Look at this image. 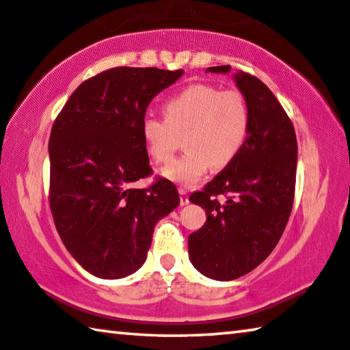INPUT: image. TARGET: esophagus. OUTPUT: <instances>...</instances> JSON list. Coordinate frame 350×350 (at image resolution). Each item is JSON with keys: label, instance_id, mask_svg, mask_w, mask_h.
Segmentation results:
<instances>
[{"label": "esophagus", "instance_id": "esophagus-1", "mask_svg": "<svg viewBox=\"0 0 350 350\" xmlns=\"http://www.w3.org/2000/svg\"><path fill=\"white\" fill-rule=\"evenodd\" d=\"M179 194H180V205L183 206V205H187L188 202H189V199H188V193H187V189L185 188H179Z\"/></svg>", "mask_w": 350, "mask_h": 350}]
</instances>
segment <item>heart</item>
<instances>
[{
	"label": "heart",
	"mask_w": 350,
	"mask_h": 350,
	"mask_svg": "<svg viewBox=\"0 0 350 350\" xmlns=\"http://www.w3.org/2000/svg\"><path fill=\"white\" fill-rule=\"evenodd\" d=\"M165 120L145 118L142 134L159 163L168 162L183 135L187 151L161 170L163 177L193 185L211 167L224 168L238 156L250 129V108L244 94L213 85H193L163 106Z\"/></svg>",
	"instance_id": "b5f03b06"
}]
</instances>
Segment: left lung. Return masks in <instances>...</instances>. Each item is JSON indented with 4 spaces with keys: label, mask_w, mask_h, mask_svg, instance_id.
Here are the masks:
<instances>
[{
    "label": "left lung",
    "mask_w": 350,
    "mask_h": 350,
    "mask_svg": "<svg viewBox=\"0 0 350 350\" xmlns=\"http://www.w3.org/2000/svg\"><path fill=\"white\" fill-rule=\"evenodd\" d=\"M206 72L228 74L230 66ZM233 79L250 108L245 144L202 191L189 198L206 213L204 227L188 236L189 260L216 281L247 275L273 252L292 211L298 162L292 120L273 92L247 72Z\"/></svg>",
    "instance_id": "8db88e82"
}]
</instances>
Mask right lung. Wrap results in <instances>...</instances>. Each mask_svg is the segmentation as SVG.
<instances>
[{
	"instance_id": "right-lung-1",
	"label": "right lung",
	"mask_w": 350,
	"mask_h": 350,
	"mask_svg": "<svg viewBox=\"0 0 350 350\" xmlns=\"http://www.w3.org/2000/svg\"><path fill=\"white\" fill-rule=\"evenodd\" d=\"M182 69L112 68L83 81L49 139V205L57 232L91 275L118 280L146 260L159 219L179 205L173 182L134 183L152 170L142 134L148 105Z\"/></svg>"
}]
</instances>
